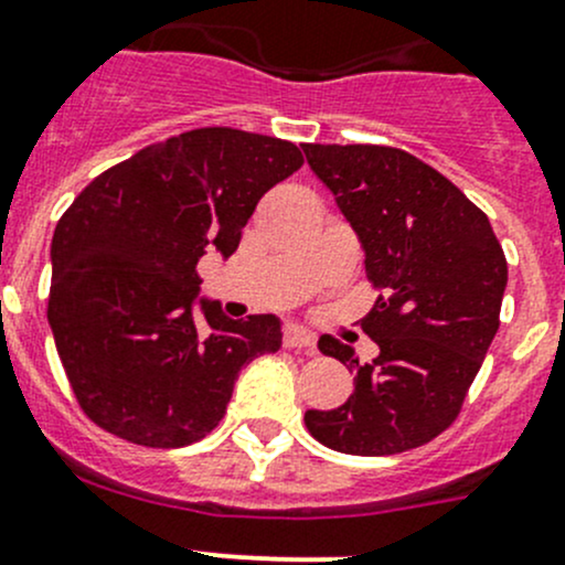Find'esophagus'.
<instances>
[{"mask_svg": "<svg viewBox=\"0 0 565 565\" xmlns=\"http://www.w3.org/2000/svg\"><path fill=\"white\" fill-rule=\"evenodd\" d=\"M282 344L288 350H305V353H309V355L318 353V348H315V337H312V333H307L305 329H288V331H285Z\"/></svg>", "mask_w": 565, "mask_h": 565, "instance_id": "obj_1", "label": "esophagus"}]
</instances>
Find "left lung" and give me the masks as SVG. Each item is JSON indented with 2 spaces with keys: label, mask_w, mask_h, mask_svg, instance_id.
<instances>
[{
  "label": "left lung",
  "mask_w": 565,
  "mask_h": 565,
  "mask_svg": "<svg viewBox=\"0 0 565 565\" xmlns=\"http://www.w3.org/2000/svg\"><path fill=\"white\" fill-rule=\"evenodd\" d=\"M305 156L366 253L377 301L361 329L380 344L358 363L353 348L320 337V353L353 369L355 391L305 423L337 452H406L458 417L499 331L507 258L488 215L406 150L305 145Z\"/></svg>",
  "instance_id": "obj_1"
}]
</instances>
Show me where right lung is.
Segmentation results:
<instances>
[{
	"instance_id": "1",
	"label": "right lung",
	"mask_w": 565,
	"mask_h": 565,
	"mask_svg": "<svg viewBox=\"0 0 565 565\" xmlns=\"http://www.w3.org/2000/svg\"><path fill=\"white\" fill-rule=\"evenodd\" d=\"M305 163L294 142L207 126L90 180L51 242L47 323L77 404L145 447H185L226 415L239 369L282 344L275 315L199 299V258H228L258 199ZM203 318L199 319L195 301Z\"/></svg>"
}]
</instances>
